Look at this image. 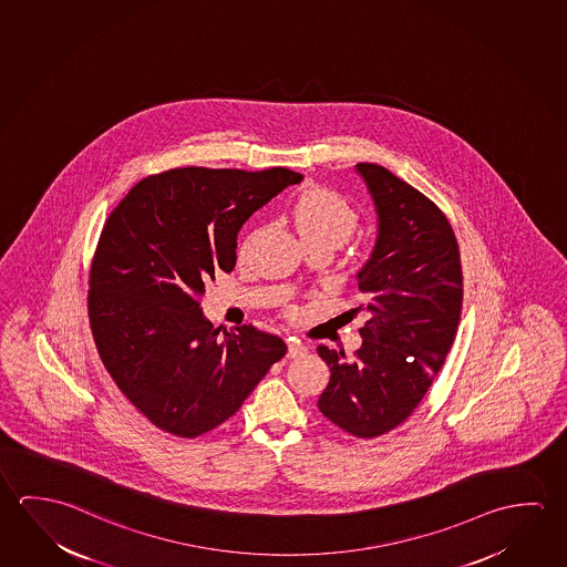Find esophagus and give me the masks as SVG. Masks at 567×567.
<instances>
[{
	"label": "esophagus",
	"instance_id": "obj_1",
	"mask_svg": "<svg viewBox=\"0 0 567 567\" xmlns=\"http://www.w3.org/2000/svg\"><path fill=\"white\" fill-rule=\"evenodd\" d=\"M307 346L305 343L297 342L295 338L288 340V358H302L307 353Z\"/></svg>",
	"mask_w": 567,
	"mask_h": 567
}]
</instances>
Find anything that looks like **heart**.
<instances>
[{"label": "heart", "mask_w": 567, "mask_h": 567, "mask_svg": "<svg viewBox=\"0 0 567 567\" xmlns=\"http://www.w3.org/2000/svg\"><path fill=\"white\" fill-rule=\"evenodd\" d=\"M290 219L302 243H328L340 247L360 225V212L328 187H308L298 195ZM247 237L245 245L249 243Z\"/></svg>", "instance_id": "1"}]
</instances>
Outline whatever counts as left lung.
Listing matches in <instances>:
<instances>
[{
  "label": "left lung",
  "mask_w": 567,
  "mask_h": 567,
  "mask_svg": "<svg viewBox=\"0 0 567 567\" xmlns=\"http://www.w3.org/2000/svg\"><path fill=\"white\" fill-rule=\"evenodd\" d=\"M378 212L372 257L358 272L368 312L362 348L318 346L330 381L318 409L336 427L373 439L401 425L425 398L455 342L463 270L453 227L429 197L378 164H358Z\"/></svg>",
  "instance_id": "left-lung-1"
}]
</instances>
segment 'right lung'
I'll use <instances>...</instances> for the list:
<instances>
[{"mask_svg": "<svg viewBox=\"0 0 567 567\" xmlns=\"http://www.w3.org/2000/svg\"><path fill=\"white\" fill-rule=\"evenodd\" d=\"M298 182L287 167H176L144 177L106 219L89 280L94 343L162 431L194 439L219 427L287 353L255 326L219 334L199 302L205 282L235 267L243 224Z\"/></svg>", "mask_w": 567, "mask_h": 567, "instance_id": "obj_1", "label": "right lung"}]
</instances>
